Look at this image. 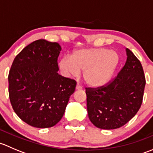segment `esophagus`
<instances>
[{
  "instance_id": "esophagus-1",
  "label": "esophagus",
  "mask_w": 153,
  "mask_h": 153,
  "mask_svg": "<svg viewBox=\"0 0 153 153\" xmlns=\"http://www.w3.org/2000/svg\"><path fill=\"white\" fill-rule=\"evenodd\" d=\"M82 89V86L80 85L79 84H77L76 85V89Z\"/></svg>"
}]
</instances>
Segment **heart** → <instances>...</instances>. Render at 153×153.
<instances>
[{"label": "heart", "mask_w": 153, "mask_h": 153, "mask_svg": "<svg viewBox=\"0 0 153 153\" xmlns=\"http://www.w3.org/2000/svg\"><path fill=\"white\" fill-rule=\"evenodd\" d=\"M119 56L115 51L106 48L80 49L71 57L60 60L58 67L67 76H77L83 71V78L89 86H100L111 78L118 67Z\"/></svg>", "instance_id": "heart-1"}]
</instances>
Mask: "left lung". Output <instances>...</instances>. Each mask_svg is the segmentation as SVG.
Wrapping results in <instances>:
<instances>
[{"label":"left lung","instance_id":"1","mask_svg":"<svg viewBox=\"0 0 153 153\" xmlns=\"http://www.w3.org/2000/svg\"><path fill=\"white\" fill-rule=\"evenodd\" d=\"M126 61L118 75L106 85L86 88L88 116L96 127H121L138 112L143 101L146 80L139 60L126 49Z\"/></svg>","mask_w":153,"mask_h":153}]
</instances>
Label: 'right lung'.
Listing matches in <instances>:
<instances>
[{"label":"right lung","instance_id":"obj_1","mask_svg":"<svg viewBox=\"0 0 153 153\" xmlns=\"http://www.w3.org/2000/svg\"><path fill=\"white\" fill-rule=\"evenodd\" d=\"M58 43L37 40L14 59L9 73V95L18 117L30 126H55L64 115L76 81L58 73Z\"/></svg>","mask_w":153,"mask_h":153}]
</instances>
